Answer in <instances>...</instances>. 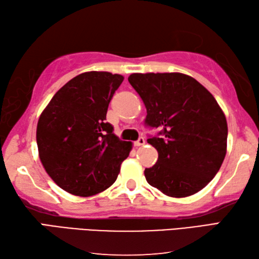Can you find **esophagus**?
<instances>
[{
	"instance_id": "obj_1",
	"label": "esophagus",
	"mask_w": 259,
	"mask_h": 259,
	"mask_svg": "<svg viewBox=\"0 0 259 259\" xmlns=\"http://www.w3.org/2000/svg\"><path fill=\"white\" fill-rule=\"evenodd\" d=\"M145 144V140H144V137H140L139 140H137L135 143H134V145L135 146H142V145H144Z\"/></svg>"
}]
</instances>
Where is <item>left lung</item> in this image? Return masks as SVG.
Instances as JSON below:
<instances>
[{
	"mask_svg": "<svg viewBox=\"0 0 259 259\" xmlns=\"http://www.w3.org/2000/svg\"><path fill=\"white\" fill-rule=\"evenodd\" d=\"M128 81L145 105V124L163 128V137L147 139L159 159L145 168L146 181L173 198L199 192L217 174L227 152L228 126L217 100L180 72L132 73Z\"/></svg>",
	"mask_w": 259,
	"mask_h": 259,
	"instance_id": "8db88e82",
	"label": "left lung"
}]
</instances>
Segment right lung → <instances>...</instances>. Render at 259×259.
<instances>
[{
	"mask_svg": "<svg viewBox=\"0 0 259 259\" xmlns=\"http://www.w3.org/2000/svg\"><path fill=\"white\" fill-rule=\"evenodd\" d=\"M124 77L88 71L58 91L39 117L36 144L46 172L73 196L103 192L117 179L132 150L106 122L108 105Z\"/></svg>",
	"mask_w": 259,
	"mask_h": 259,
	"instance_id": "right-lung-1",
	"label": "right lung"
}]
</instances>
